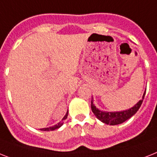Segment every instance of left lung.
I'll return each mask as SVG.
<instances>
[{
	"mask_svg": "<svg viewBox=\"0 0 157 157\" xmlns=\"http://www.w3.org/2000/svg\"><path fill=\"white\" fill-rule=\"evenodd\" d=\"M146 90L144 91L142 97V99L138 102L135 105L134 107H132L130 109L125 110V111H114V112H108V111H103L98 109L94 104L93 103V98H91V110H92L93 113L94 114V116H96L101 122L104 123L106 124H109V125H117V124H120L122 123L125 122L128 119H130L132 116H133L136 113L137 111L139 110L141 104L143 103L144 98L145 95Z\"/></svg>",
	"mask_w": 157,
	"mask_h": 157,
	"instance_id": "obj_1",
	"label": "left lung"
}]
</instances>
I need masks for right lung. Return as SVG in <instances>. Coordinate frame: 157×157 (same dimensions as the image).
<instances>
[{"mask_svg": "<svg viewBox=\"0 0 157 157\" xmlns=\"http://www.w3.org/2000/svg\"><path fill=\"white\" fill-rule=\"evenodd\" d=\"M67 116H68V111H67V113H66L65 116L63 118L62 121H60V122L58 123V124H57L56 125H54V126H53V127H50V128H41V129H40V130H41V131H47V132H49V131H54V130H55V129H58V128H60L61 126H63V122H64V120L67 118Z\"/></svg>", "mask_w": 157, "mask_h": 157, "instance_id": "right-lung-1", "label": "right lung"}]
</instances>
